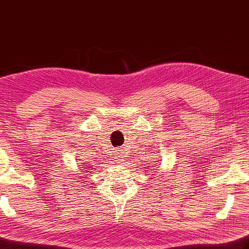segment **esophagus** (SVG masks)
I'll use <instances>...</instances> for the list:
<instances>
[{
  "mask_svg": "<svg viewBox=\"0 0 249 249\" xmlns=\"http://www.w3.org/2000/svg\"><path fill=\"white\" fill-rule=\"evenodd\" d=\"M115 153H116V157H118V159H116V160H118V163H123L124 160H125V155L123 153V151H122V150H116Z\"/></svg>",
  "mask_w": 249,
  "mask_h": 249,
  "instance_id": "1",
  "label": "esophagus"
}]
</instances>
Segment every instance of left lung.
Returning <instances> with one entry per match:
<instances>
[{
  "label": "left lung",
  "mask_w": 249,
  "mask_h": 249,
  "mask_svg": "<svg viewBox=\"0 0 249 249\" xmlns=\"http://www.w3.org/2000/svg\"><path fill=\"white\" fill-rule=\"evenodd\" d=\"M151 167H152V166H151Z\"/></svg>",
  "instance_id": "1"
}]
</instances>
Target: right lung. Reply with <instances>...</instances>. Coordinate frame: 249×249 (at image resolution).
<instances>
[{
	"label": "right lung",
	"mask_w": 249,
	"mask_h": 249,
	"mask_svg": "<svg viewBox=\"0 0 249 249\" xmlns=\"http://www.w3.org/2000/svg\"><path fill=\"white\" fill-rule=\"evenodd\" d=\"M84 167H85V169H89V170H91L90 169V168L92 167V166H89V165H87V164H86V166H84ZM92 169H94V168H92ZM89 170H85V172H89Z\"/></svg>",
	"instance_id": "right-lung-1"
}]
</instances>
